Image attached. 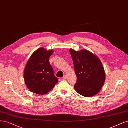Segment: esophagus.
I'll return each mask as SVG.
<instances>
[{
  "mask_svg": "<svg viewBox=\"0 0 128 128\" xmlns=\"http://www.w3.org/2000/svg\"><path fill=\"white\" fill-rule=\"evenodd\" d=\"M62 78H63V79H64V80H65V79H67V76H66V75L64 76V77H63Z\"/></svg>",
  "mask_w": 128,
  "mask_h": 128,
  "instance_id": "esophagus-1",
  "label": "esophagus"
}]
</instances>
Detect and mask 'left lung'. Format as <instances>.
I'll return each instance as SVG.
<instances>
[{"instance_id": "obj_1", "label": "left lung", "mask_w": 128, "mask_h": 128, "mask_svg": "<svg viewBox=\"0 0 128 128\" xmlns=\"http://www.w3.org/2000/svg\"><path fill=\"white\" fill-rule=\"evenodd\" d=\"M77 76L74 88L80 95L90 98L102 89L105 80L103 64L98 56L87 50H69Z\"/></svg>"}]
</instances>
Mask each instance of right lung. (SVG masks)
<instances>
[{"instance_id": "right-lung-1", "label": "right lung", "mask_w": 128, "mask_h": 128, "mask_svg": "<svg viewBox=\"0 0 128 128\" xmlns=\"http://www.w3.org/2000/svg\"><path fill=\"white\" fill-rule=\"evenodd\" d=\"M53 50L38 48L30 57L24 70V79L28 89L39 95H45L54 88L58 80L49 62Z\"/></svg>"}]
</instances>
